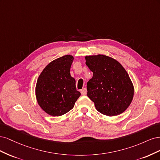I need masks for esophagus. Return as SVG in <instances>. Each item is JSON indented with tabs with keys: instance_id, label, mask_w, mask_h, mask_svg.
<instances>
[{
	"instance_id": "34e87169",
	"label": "esophagus",
	"mask_w": 160,
	"mask_h": 160,
	"mask_svg": "<svg viewBox=\"0 0 160 160\" xmlns=\"http://www.w3.org/2000/svg\"><path fill=\"white\" fill-rule=\"evenodd\" d=\"M81 93L82 95H85L87 94V89L86 88L82 89L81 91Z\"/></svg>"
}]
</instances>
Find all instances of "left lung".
<instances>
[{
  "instance_id": "8db88e82",
  "label": "left lung",
  "mask_w": 160,
  "mask_h": 160,
  "mask_svg": "<svg viewBox=\"0 0 160 160\" xmlns=\"http://www.w3.org/2000/svg\"><path fill=\"white\" fill-rule=\"evenodd\" d=\"M85 64L93 72L88 82V98L99 112L105 115H118L132 103L134 88L127 71L119 62L104 55L85 57Z\"/></svg>"
}]
</instances>
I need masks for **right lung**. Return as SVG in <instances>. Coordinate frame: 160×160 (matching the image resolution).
Instances as JSON below:
<instances>
[{"mask_svg": "<svg viewBox=\"0 0 160 160\" xmlns=\"http://www.w3.org/2000/svg\"><path fill=\"white\" fill-rule=\"evenodd\" d=\"M74 58L65 55L48 64L37 79L35 94L38 104L51 116H61L73 108L81 93L70 69Z\"/></svg>", "mask_w": 160, "mask_h": 160, "instance_id": "obj_1", "label": "right lung"}]
</instances>
